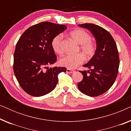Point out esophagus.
<instances>
[{
	"label": "esophagus",
	"mask_w": 131,
	"mask_h": 131,
	"mask_svg": "<svg viewBox=\"0 0 131 131\" xmlns=\"http://www.w3.org/2000/svg\"><path fill=\"white\" fill-rule=\"evenodd\" d=\"M67 73H73L74 72V70H71V69H67Z\"/></svg>",
	"instance_id": "34e87169"
}]
</instances>
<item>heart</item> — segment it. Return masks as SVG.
<instances>
[{
    "instance_id": "b5f03b06",
    "label": "heart",
    "mask_w": 131,
    "mask_h": 131,
    "mask_svg": "<svg viewBox=\"0 0 131 131\" xmlns=\"http://www.w3.org/2000/svg\"><path fill=\"white\" fill-rule=\"evenodd\" d=\"M70 36L79 44H80V49L86 58H91L96 52V45L91 40V36L89 33L82 29H77L71 31ZM62 35H58L53 37L51 42V46L53 51L58 54L62 52ZM82 53H79L75 55H66L59 60V64L61 66L69 69H73L82 64L85 61V57Z\"/></svg>"
}]
</instances>
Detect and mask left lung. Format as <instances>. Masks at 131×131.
<instances>
[{"label":"left lung","instance_id":"1","mask_svg":"<svg viewBox=\"0 0 131 131\" xmlns=\"http://www.w3.org/2000/svg\"><path fill=\"white\" fill-rule=\"evenodd\" d=\"M89 30L96 40V52L83 67L89 70L80 71L83 78L78 84L80 92L90 96H97L107 92L113 85L119 67L116 43L108 31L90 23L79 24Z\"/></svg>","mask_w":131,"mask_h":131}]
</instances>
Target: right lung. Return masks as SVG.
<instances>
[{"mask_svg":"<svg viewBox=\"0 0 131 131\" xmlns=\"http://www.w3.org/2000/svg\"><path fill=\"white\" fill-rule=\"evenodd\" d=\"M66 28V25L40 23L26 30L18 41L14 71L19 85L28 94L40 96L51 92L58 83L59 73L67 70L66 67H46L57 61L52 40Z\"/></svg>","mask_w":131,"mask_h":131,"instance_id":"1","label":"right lung"}]
</instances>
